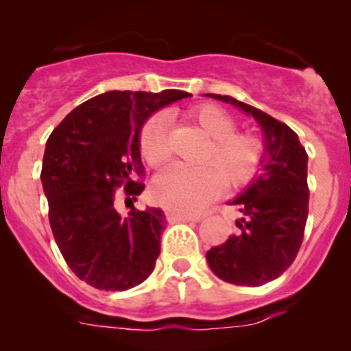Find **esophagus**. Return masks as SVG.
<instances>
[{
	"label": "esophagus",
	"mask_w": 351,
	"mask_h": 351,
	"mask_svg": "<svg viewBox=\"0 0 351 351\" xmlns=\"http://www.w3.org/2000/svg\"><path fill=\"white\" fill-rule=\"evenodd\" d=\"M166 219H168V222H197L198 221V217H193V215H185L173 210L166 212Z\"/></svg>",
	"instance_id": "34e87169"
}]
</instances>
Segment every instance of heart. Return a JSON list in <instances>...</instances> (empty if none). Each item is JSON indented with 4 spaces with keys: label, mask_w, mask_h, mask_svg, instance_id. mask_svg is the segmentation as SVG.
<instances>
[{
    "label": "heart",
    "mask_w": 351,
    "mask_h": 351,
    "mask_svg": "<svg viewBox=\"0 0 351 351\" xmlns=\"http://www.w3.org/2000/svg\"><path fill=\"white\" fill-rule=\"evenodd\" d=\"M202 132L210 137L205 165L175 162L162 169L151 185L158 205L180 214H193L221 195L226 186L241 189L253 182L267 161V144L253 132H236L238 122L224 108L202 104L190 112ZM139 147L149 166H161L169 158L168 117L154 113L141 129Z\"/></svg>",
    "instance_id": "heart-1"
}]
</instances>
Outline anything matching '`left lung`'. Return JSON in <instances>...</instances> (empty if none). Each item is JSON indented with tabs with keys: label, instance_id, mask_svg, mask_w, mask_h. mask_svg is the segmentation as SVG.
<instances>
[{
	"label": "left lung",
	"instance_id": "8db88e82",
	"mask_svg": "<svg viewBox=\"0 0 351 351\" xmlns=\"http://www.w3.org/2000/svg\"><path fill=\"white\" fill-rule=\"evenodd\" d=\"M253 117L265 132V171L231 204L243 214L239 232L207 251L208 267L234 285L260 287L293 263L309 214L307 153L297 134L280 120L232 97L208 93Z\"/></svg>",
	"mask_w": 351,
	"mask_h": 351
}]
</instances>
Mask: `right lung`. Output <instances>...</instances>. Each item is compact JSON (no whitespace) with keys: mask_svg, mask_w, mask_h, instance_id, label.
<instances>
[{"mask_svg":"<svg viewBox=\"0 0 351 351\" xmlns=\"http://www.w3.org/2000/svg\"><path fill=\"white\" fill-rule=\"evenodd\" d=\"M186 91H107L81 104L52 130L42 161L49 222L59 251L77 278L100 290L143 284L161 251V208L134 207L146 176L139 134L151 113ZM124 189L131 212H116Z\"/></svg>","mask_w":351,"mask_h":351,"instance_id":"obj_1","label":"right lung"}]
</instances>
